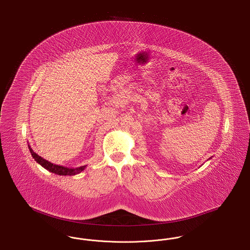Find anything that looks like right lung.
<instances>
[{
    "instance_id": "obj_1",
    "label": "right lung",
    "mask_w": 250,
    "mask_h": 250,
    "mask_svg": "<svg viewBox=\"0 0 250 250\" xmlns=\"http://www.w3.org/2000/svg\"><path fill=\"white\" fill-rule=\"evenodd\" d=\"M29 149H30L31 156L33 157V159L36 161L39 165H41L43 168L48 170L49 172L55 173L57 175L60 176H74L76 174H79L83 170L85 169V167L87 166H83V167H63V166H60V165H55L53 163H51L49 161L43 159L42 157H41L40 155H38L34 150L30 148V145Z\"/></svg>"
}]
</instances>
